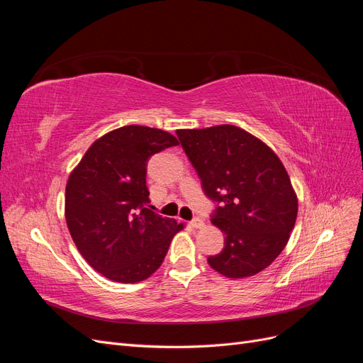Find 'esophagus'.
<instances>
[{
    "label": "esophagus",
    "instance_id": "obj_1",
    "mask_svg": "<svg viewBox=\"0 0 363 363\" xmlns=\"http://www.w3.org/2000/svg\"><path fill=\"white\" fill-rule=\"evenodd\" d=\"M191 225L194 227V228H201L203 225H204V221L201 218H194L192 221H191Z\"/></svg>",
    "mask_w": 363,
    "mask_h": 363
}]
</instances>
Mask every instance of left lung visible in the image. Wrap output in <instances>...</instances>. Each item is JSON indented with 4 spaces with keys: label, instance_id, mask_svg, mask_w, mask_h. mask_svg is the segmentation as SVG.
<instances>
[{
    "label": "left lung",
    "instance_id": "left-lung-1",
    "mask_svg": "<svg viewBox=\"0 0 363 363\" xmlns=\"http://www.w3.org/2000/svg\"><path fill=\"white\" fill-rule=\"evenodd\" d=\"M180 144L216 206L212 223L225 235L215 271L230 279L255 276L286 247L298 201L283 163L268 145L235 125L177 130Z\"/></svg>",
    "mask_w": 363,
    "mask_h": 363
}]
</instances>
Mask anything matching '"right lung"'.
<instances>
[{"instance_id": "right-lung-1", "label": "right lung", "mask_w": 363, "mask_h": 363, "mask_svg": "<svg viewBox=\"0 0 363 363\" xmlns=\"http://www.w3.org/2000/svg\"><path fill=\"white\" fill-rule=\"evenodd\" d=\"M179 145L168 131L127 125L98 140L71 172L65 216L74 244L89 265L119 283L148 279L183 224L148 206L147 164Z\"/></svg>"}]
</instances>
